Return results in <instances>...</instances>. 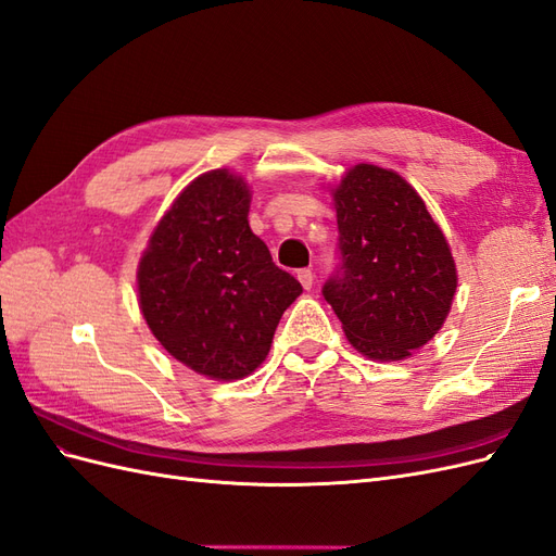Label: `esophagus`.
Masks as SVG:
<instances>
[{
  "label": "esophagus",
  "mask_w": 556,
  "mask_h": 556,
  "mask_svg": "<svg viewBox=\"0 0 556 556\" xmlns=\"http://www.w3.org/2000/svg\"><path fill=\"white\" fill-rule=\"evenodd\" d=\"M296 278H299V282H301V285H304V290H311V288H313L315 276H313L311 268H301V271L296 274Z\"/></svg>",
  "instance_id": "obj_1"
}]
</instances>
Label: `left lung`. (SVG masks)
Segmentation results:
<instances>
[{
  "label": "left lung",
  "mask_w": 556,
  "mask_h": 556,
  "mask_svg": "<svg viewBox=\"0 0 556 556\" xmlns=\"http://www.w3.org/2000/svg\"><path fill=\"white\" fill-rule=\"evenodd\" d=\"M339 264L323 294L348 341L374 359H403L441 329L457 268L441 227L399 174L357 164L333 194Z\"/></svg>",
  "instance_id": "left-lung-1"
}]
</instances>
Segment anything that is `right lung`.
I'll return each instance as SVG.
<instances>
[{
	"mask_svg": "<svg viewBox=\"0 0 556 556\" xmlns=\"http://www.w3.org/2000/svg\"><path fill=\"white\" fill-rule=\"evenodd\" d=\"M250 192L227 169L185 188L139 264V304L172 357L215 380L264 362L301 282L271 260L248 225Z\"/></svg>",
	"mask_w": 556,
	"mask_h": 556,
	"instance_id": "right-lung-1",
	"label": "right lung"
}]
</instances>
